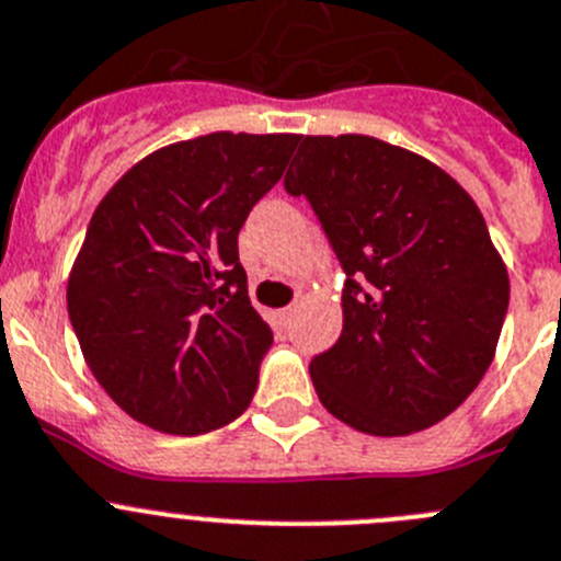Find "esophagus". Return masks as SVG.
Segmentation results:
<instances>
[{
    "mask_svg": "<svg viewBox=\"0 0 561 561\" xmlns=\"http://www.w3.org/2000/svg\"><path fill=\"white\" fill-rule=\"evenodd\" d=\"M293 312H296V305L285 307V310H282V318H285V321H290V316H293Z\"/></svg>",
    "mask_w": 561,
    "mask_h": 561,
    "instance_id": "1",
    "label": "esophagus"
}]
</instances>
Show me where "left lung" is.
<instances>
[{
  "mask_svg": "<svg viewBox=\"0 0 561 561\" xmlns=\"http://www.w3.org/2000/svg\"><path fill=\"white\" fill-rule=\"evenodd\" d=\"M305 196L345 271L343 332L310 363L321 404L376 437L451 415L493 363L510 276L473 198L368 135L298 138Z\"/></svg>",
  "mask_w": 561,
  "mask_h": 561,
  "instance_id": "obj_1",
  "label": "left lung"
}]
</instances>
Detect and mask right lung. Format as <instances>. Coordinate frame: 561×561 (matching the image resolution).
Wrapping results in <instances>:
<instances>
[{
	"label": "right lung",
	"instance_id": "add662e5",
	"mask_svg": "<svg viewBox=\"0 0 561 561\" xmlns=\"http://www.w3.org/2000/svg\"><path fill=\"white\" fill-rule=\"evenodd\" d=\"M296 144L245 133L171 144L93 213L68 318L91 374L135 421L193 437L254 399L274 332L249 301L238 232Z\"/></svg>",
	"mask_w": 561,
	"mask_h": 561
}]
</instances>
